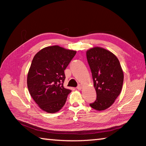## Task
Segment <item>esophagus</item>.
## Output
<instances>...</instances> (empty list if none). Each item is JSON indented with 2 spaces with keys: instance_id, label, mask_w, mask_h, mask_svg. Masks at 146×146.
<instances>
[{
  "instance_id": "1",
  "label": "esophagus",
  "mask_w": 146,
  "mask_h": 146,
  "mask_svg": "<svg viewBox=\"0 0 146 146\" xmlns=\"http://www.w3.org/2000/svg\"><path fill=\"white\" fill-rule=\"evenodd\" d=\"M76 88H77V90H81V89H82V85L78 84L77 87H76Z\"/></svg>"
}]
</instances>
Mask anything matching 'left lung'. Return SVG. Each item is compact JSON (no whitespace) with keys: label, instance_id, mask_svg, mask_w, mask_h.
<instances>
[{"label":"left lung","instance_id":"8db88e82","mask_svg":"<svg viewBox=\"0 0 146 146\" xmlns=\"http://www.w3.org/2000/svg\"><path fill=\"white\" fill-rule=\"evenodd\" d=\"M92 73L97 98L90 106L97 111L110 108L120 95L123 82V73L120 62L113 53L99 47L86 52Z\"/></svg>","mask_w":146,"mask_h":146}]
</instances>
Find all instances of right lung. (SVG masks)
<instances>
[{
  "mask_svg": "<svg viewBox=\"0 0 146 146\" xmlns=\"http://www.w3.org/2000/svg\"><path fill=\"white\" fill-rule=\"evenodd\" d=\"M76 53L53 46L42 49L33 57L27 84L31 97L44 111L56 113L65 104L71 91L64 88V70Z\"/></svg>",
  "mask_w": 146,
  "mask_h": 146,
  "instance_id": "right-lung-1",
  "label": "right lung"
}]
</instances>
